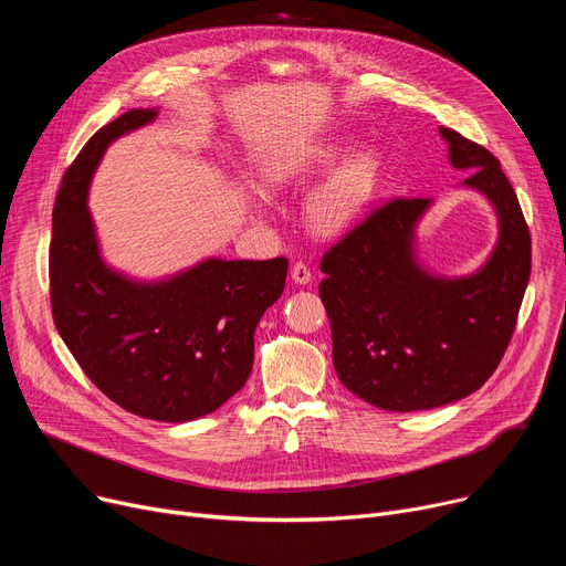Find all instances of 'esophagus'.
<instances>
[{"instance_id": "obj_1", "label": "esophagus", "mask_w": 566, "mask_h": 566, "mask_svg": "<svg viewBox=\"0 0 566 566\" xmlns=\"http://www.w3.org/2000/svg\"><path fill=\"white\" fill-rule=\"evenodd\" d=\"M291 280L295 282V284H310L312 282V271L310 268L303 263V261H298V263H293V268H291Z\"/></svg>"}]
</instances>
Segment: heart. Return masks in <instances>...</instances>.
I'll return each instance as SVG.
<instances>
[{"label": "heart", "mask_w": 566, "mask_h": 566, "mask_svg": "<svg viewBox=\"0 0 566 566\" xmlns=\"http://www.w3.org/2000/svg\"><path fill=\"white\" fill-rule=\"evenodd\" d=\"M346 144L325 139L291 148L265 167L268 186H289L333 167ZM385 176V156L378 148H360L346 156L307 197V222L318 233H339L358 220L376 199Z\"/></svg>", "instance_id": "heart-1"}]
</instances>
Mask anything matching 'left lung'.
<instances>
[{"mask_svg":"<svg viewBox=\"0 0 566 566\" xmlns=\"http://www.w3.org/2000/svg\"><path fill=\"white\" fill-rule=\"evenodd\" d=\"M461 184L497 220V241L468 275L431 273L418 227L433 199L385 203L323 256L318 295L333 328V365L367 403L429 410L480 390L507 348L530 280V231L516 192L484 146L438 128Z\"/></svg>","mask_w":566,"mask_h":566,"instance_id":"left-lung-1","label":"left lung"}]
</instances>
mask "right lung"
<instances>
[{
	"mask_svg": "<svg viewBox=\"0 0 566 566\" xmlns=\"http://www.w3.org/2000/svg\"><path fill=\"white\" fill-rule=\"evenodd\" d=\"M130 109L84 144L52 211L50 298L59 335L114 403L158 422H192L243 388L254 331L284 291L289 261L206 256L174 275L139 280L101 252L88 188L112 142L154 124Z\"/></svg>",
	"mask_w": 566,
	"mask_h": 566,
	"instance_id": "add662e5",
	"label": "right lung"
}]
</instances>
